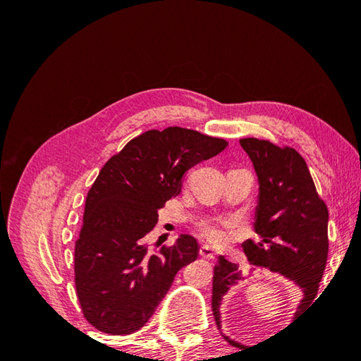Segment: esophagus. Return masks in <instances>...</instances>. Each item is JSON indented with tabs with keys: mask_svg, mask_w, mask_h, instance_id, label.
<instances>
[{
	"mask_svg": "<svg viewBox=\"0 0 361 361\" xmlns=\"http://www.w3.org/2000/svg\"><path fill=\"white\" fill-rule=\"evenodd\" d=\"M199 253H200V256L204 257V259H214V257H215V250H214V247L207 245V244H203V245L200 247Z\"/></svg>",
	"mask_w": 361,
	"mask_h": 361,
	"instance_id": "1",
	"label": "esophagus"
}]
</instances>
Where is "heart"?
Returning <instances> with one entry per match:
<instances>
[{
    "mask_svg": "<svg viewBox=\"0 0 361 361\" xmlns=\"http://www.w3.org/2000/svg\"><path fill=\"white\" fill-rule=\"evenodd\" d=\"M202 231H203V233H204V236L206 238H209V239H212V241H215V243H220V241H223L224 239V231H223V227H221V224H214V223H204V224H202Z\"/></svg>",
    "mask_w": 361,
    "mask_h": 361,
    "instance_id": "obj_1",
    "label": "heart"
}]
</instances>
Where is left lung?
<instances>
[{"label": "left lung", "instance_id": "left-lung-1", "mask_svg": "<svg viewBox=\"0 0 361 361\" xmlns=\"http://www.w3.org/2000/svg\"><path fill=\"white\" fill-rule=\"evenodd\" d=\"M239 143L253 162L259 179L255 221L259 239L245 241L244 253L251 269L268 268L301 288L304 297L297 312L301 313L318 295L326 265L329 209L297 150L257 138H243ZM243 279L241 268L224 256L218 257L212 279V312L220 331L223 297ZM224 338L236 348H245L227 336Z\"/></svg>", "mask_w": 361, "mask_h": 361}]
</instances>
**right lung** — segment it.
<instances>
[{"label":"right lung","mask_w":361,"mask_h":361,"mask_svg":"<svg viewBox=\"0 0 361 361\" xmlns=\"http://www.w3.org/2000/svg\"><path fill=\"white\" fill-rule=\"evenodd\" d=\"M228 143L171 126L146 130L105 162L87 194L75 243V288L84 318L105 334L138 331L174 276L199 256L191 235L150 253L158 211L182 190L183 174Z\"/></svg>","instance_id":"1"}]
</instances>
